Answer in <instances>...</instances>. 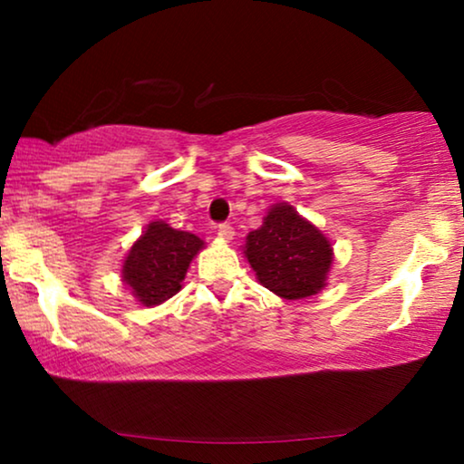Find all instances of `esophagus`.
<instances>
[{"instance_id": "1", "label": "esophagus", "mask_w": 464, "mask_h": 464, "mask_svg": "<svg viewBox=\"0 0 464 464\" xmlns=\"http://www.w3.org/2000/svg\"><path fill=\"white\" fill-rule=\"evenodd\" d=\"M218 237H219L221 240H226V243H230V240L234 238V227H232L230 224H221V226L218 227Z\"/></svg>"}]
</instances>
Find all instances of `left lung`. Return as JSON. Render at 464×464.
<instances>
[{
    "instance_id": "8db88e82",
    "label": "left lung",
    "mask_w": 464,
    "mask_h": 464,
    "mask_svg": "<svg viewBox=\"0 0 464 464\" xmlns=\"http://www.w3.org/2000/svg\"><path fill=\"white\" fill-rule=\"evenodd\" d=\"M243 253L257 283L283 300H304L325 289L334 246L289 202L268 208L262 226L246 234Z\"/></svg>"
}]
</instances>
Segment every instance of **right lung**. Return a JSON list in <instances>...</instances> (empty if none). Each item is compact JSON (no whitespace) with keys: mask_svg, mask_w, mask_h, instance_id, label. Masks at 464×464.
Segmentation results:
<instances>
[{"mask_svg":"<svg viewBox=\"0 0 464 464\" xmlns=\"http://www.w3.org/2000/svg\"><path fill=\"white\" fill-rule=\"evenodd\" d=\"M205 249V240L192 232L170 227L167 221H150L130 245L122 262V283L145 308L167 302L183 287L189 264Z\"/></svg>","mask_w":464,"mask_h":464,"instance_id":"right-lung-1","label":"right lung"}]
</instances>
